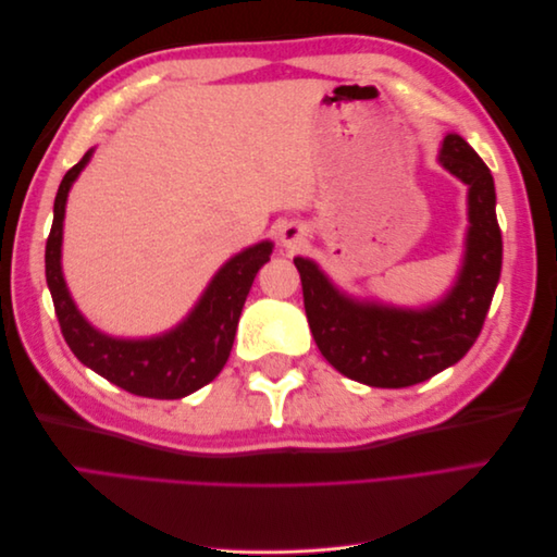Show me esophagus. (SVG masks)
<instances>
[{
    "label": "esophagus",
    "mask_w": 557,
    "mask_h": 557,
    "mask_svg": "<svg viewBox=\"0 0 557 557\" xmlns=\"http://www.w3.org/2000/svg\"><path fill=\"white\" fill-rule=\"evenodd\" d=\"M301 244H305V234H301V230H297L295 225H288L281 230V246L283 248L297 250Z\"/></svg>",
    "instance_id": "1"
}]
</instances>
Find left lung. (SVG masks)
Listing matches in <instances>:
<instances>
[{
    "mask_svg": "<svg viewBox=\"0 0 557 557\" xmlns=\"http://www.w3.org/2000/svg\"><path fill=\"white\" fill-rule=\"evenodd\" d=\"M440 162L469 185V232L460 276L440 305L411 311L356 301L318 264L295 258L315 346L344 376L372 387L423 383L465 358L481 334L502 272L495 181L460 134H446Z\"/></svg>",
    "mask_w": 557,
    "mask_h": 557,
    "instance_id": "obj_1",
    "label": "left lung"
}]
</instances>
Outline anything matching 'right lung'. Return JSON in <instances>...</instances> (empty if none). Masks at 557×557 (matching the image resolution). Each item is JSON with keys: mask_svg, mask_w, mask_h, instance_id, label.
<instances>
[{"mask_svg": "<svg viewBox=\"0 0 557 557\" xmlns=\"http://www.w3.org/2000/svg\"><path fill=\"white\" fill-rule=\"evenodd\" d=\"M90 156L92 150L64 174L55 195L53 227L46 242V283L62 336L83 364L123 391L153 399H181L221 374L237 334L244 301L260 267L272 256V244H256L225 262L190 315L172 332L153 339H113L78 313L60 264L66 195Z\"/></svg>", "mask_w": 557, "mask_h": 557, "instance_id": "right-lung-1", "label": "right lung"}]
</instances>
